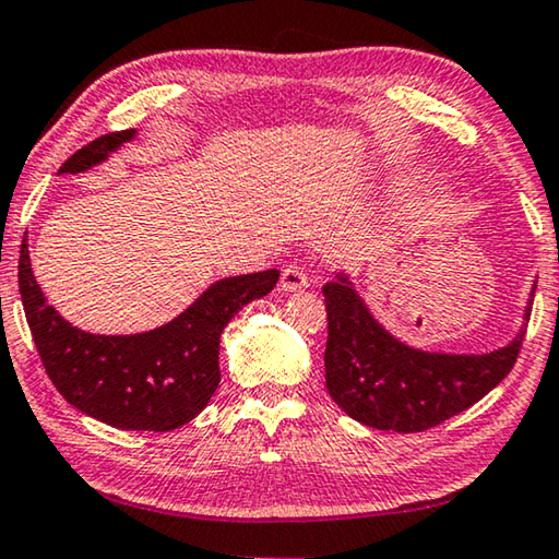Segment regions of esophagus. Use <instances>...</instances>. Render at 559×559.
Listing matches in <instances>:
<instances>
[{
  "mask_svg": "<svg viewBox=\"0 0 559 559\" xmlns=\"http://www.w3.org/2000/svg\"><path fill=\"white\" fill-rule=\"evenodd\" d=\"M308 286H310L308 273L302 271L298 263H290V266L283 269L281 281H278V288L283 293H296V290H302V288H308Z\"/></svg>",
  "mask_w": 559,
  "mask_h": 559,
  "instance_id": "esophagus-1",
  "label": "esophagus"
}]
</instances>
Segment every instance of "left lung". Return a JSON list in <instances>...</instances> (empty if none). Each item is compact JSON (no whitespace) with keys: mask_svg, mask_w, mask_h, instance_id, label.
I'll use <instances>...</instances> for the list:
<instances>
[{"mask_svg":"<svg viewBox=\"0 0 559 559\" xmlns=\"http://www.w3.org/2000/svg\"><path fill=\"white\" fill-rule=\"evenodd\" d=\"M530 290L523 328L506 347L486 355L416 349L394 337L359 298L347 273L325 283V386L355 421L382 431H427L498 386L513 370L533 308Z\"/></svg>","mask_w":559,"mask_h":559,"instance_id":"8db88e82","label":"left lung"}]
</instances>
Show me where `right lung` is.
Returning a JSON list of instances; mask_svg holds the SVG:
<instances>
[{
	"label": "right lung",
	"instance_id": "1",
	"mask_svg": "<svg viewBox=\"0 0 559 559\" xmlns=\"http://www.w3.org/2000/svg\"><path fill=\"white\" fill-rule=\"evenodd\" d=\"M108 132L61 165L79 175L106 163L135 138ZM276 269L212 283L185 313L147 333L93 335L49 306L34 278L26 236L19 251V293L44 370L75 409L126 431H173L192 421L219 386V337L246 302L276 286Z\"/></svg>",
	"mask_w": 559,
	"mask_h": 559
}]
</instances>
